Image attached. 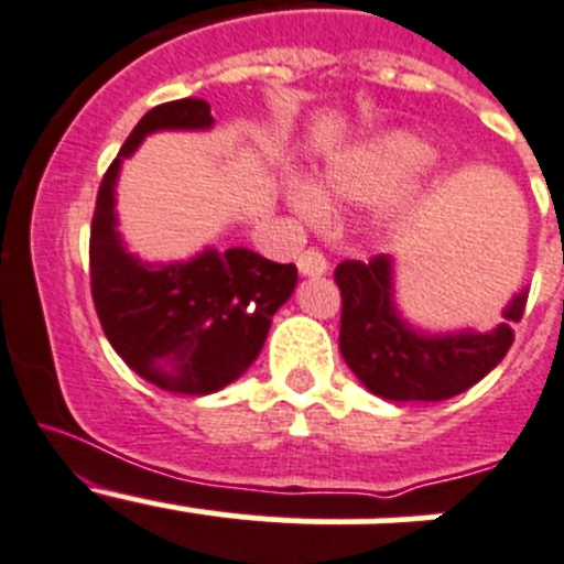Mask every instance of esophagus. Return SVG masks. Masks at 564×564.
<instances>
[{"label":"esophagus","instance_id":"esophagus-1","mask_svg":"<svg viewBox=\"0 0 564 564\" xmlns=\"http://www.w3.org/2000/svg\"><path fill=\"white\" fill-rule=\"evenodd\" d=\"M295 265H299V271L304 276H321L328 271V260L323 258L321 249H304V252L299 254V260H295Z\"/></svg>","mask_w":564,"mask_h":564}]
</instances>
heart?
I'll return each instance as SVG.
<instances>
[{"label": "heart", "mask_w": 564, "mask_h": 564, "mask_svg": "<svg viewBox=\"0 0 564 564\" xmlns=\"http://www.w3.org/2000/svg\"><path fill=\"white\" fill-rule=\"evenodd\" d=\"M427 161L431 150L411 133H378L328 164L326 188L345 203H376L403 186ZM288 197L304 219L317 221L326 216V199L312 183L293 181Z\"/></svg>", "instance_id": "b5f03b06"}]
</instances>
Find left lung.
<instances>
[{"label":"left lung","instance_id":"1","mask_svg":"<svg viewBox=\"0 0 564 564\" xmlns=\"http://www.w3.org/2000/svg\"><path fill=\"white\" fill-rule=\"evenodd\" d=\"M343 312L339 354L354 376L383 400L436 403L471 389L507 356L523 317L527 293L505 310V323L488 334L422 337L398 317L392 304V260H343L334 269Z\"/></svg>","mask_w":564,"mask_h":564}]
</instances>
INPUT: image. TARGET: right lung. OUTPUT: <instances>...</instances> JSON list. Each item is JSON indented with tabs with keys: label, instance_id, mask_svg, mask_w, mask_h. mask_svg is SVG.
<instances>
[{
	"label": "right lung",
	"instance_id": "1",
	"mask_svg": "<svg viewBox=\"0 0 564 564\" xmlns=\"http://www.w3.org/2000/svg\"><path fill=\"white\" fill-rule=\"evenodd\" d=\"M208 100L153 106L100 181L90 227V290L100 328L133 372L175 394H210L258 359L271 317L293 293L299 271L249 249L203 252L192 263L148 265L120 247L115 181L120 161L150 131L208 128Z\"/></svg>",
	"mask_w": 564,
	"mask_h": 564
}]
</instances>
